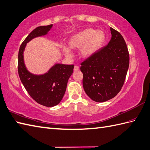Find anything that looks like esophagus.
Here are the masks:
<instances>
[{
	"instance_id": "1",
	"label": "esophagus",
	"mask_w": 150,
	"mask_h": 150,
	"mask_svg": "<svg viewBox=\"0 0 150 150\" xmlns=\"http://www.w3.org/2000/svg\"><path fill=\"white\" fill-rule=\"evenodd\" d=\"M79 69V67L78 65H75L74 66V71H77Z\"/></svg>"
}]
</instances>
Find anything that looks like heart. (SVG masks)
I'll use <instances>...</instances> for the list:
<instances>
[{
	"instance_id": "b5f03b06",
	"label": "heart",
	"mask_w": 150,
	"mask_h": 150,
	"mask_svg": "<svg viewBox=\"0 0 150 150\" xmlns=\"http://www.w3.org/2000/svg\"><path fill=\"white\" fill-rule=\"evenodd\" d=\"M106 40V35L102 30L96 31L87 28L72 36L68 41L69 46L72 49L80 48L79 54L83 58H88L100 49ZM65 54L71 57L72 53L67 47H63Z\"/></svg>"
}]
</instances>
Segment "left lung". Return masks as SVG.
<instances>
[{
    "mask_svg": "<svg viewBox=\"0 0 150 150\" xmlns=\"http://www.w3.org/2000/svg\"><path fill=\"white\" fill-rule=\"evenodd\" d=\"M108 44L81 63L83 86L96 102L109 100L120 92L129 67V55L121 33L110 28Z\"/></svg>",
    "mask_w": 150,
    "mask_h": 150,
    "instance_id": "obj_1",
    "label": "left lung"
}]
</instances>
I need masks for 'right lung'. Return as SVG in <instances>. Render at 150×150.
Here are the masks:
<instances>
[{
    "label": "right lung",
    "mask_w": 150,
    "mask_h": 150,
    "mask_svg": "<svg viewBox=\"0 0 150 150\" xmlns=\"http://www.w3.org/2000/svg\"><path fill=\"white\" fill-rule=\"evenodd\" d=\"M52 27V24L40 26L30 33L22 43L18 56V72L23 85L36 103L48 107L57 105L62 101L74 65L56 64L45 74L33 75L25 68L23 54L28 42L46 35Z\"/></svg>",
    "instance_id": "obj_1"
}]
</instances>
